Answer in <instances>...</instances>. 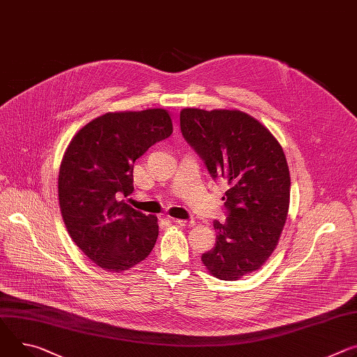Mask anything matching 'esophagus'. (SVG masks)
Here are the masks:
<instances>
[{"label":"esophagus","instance_id":"esophagus-1","mask_svg":"<svg viewBox=\"0 0 357 357\" xmlns=\"http://www.w3.org/2000/svg\"><path fill=\"white\" fill-rule=\"evenodd\" d=\"M172 220H174L175 223L181 225V226H192L193 223H195L192 219H172Z\"/></svg>","mask_w":357,"mask_h":357}]
</instances>
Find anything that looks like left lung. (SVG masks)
Instances as JSON below:
<instances>
[{
    "label": "left lung",
    "mask_w": 357,
    "mask_h": 357,
    "mask_svg": "<svg viewBox=\"0 0 357 357\" xmlns=\"http://www.w3.org/2000/svg\"><path fill=\"white\" fill-rule=\"evenodd\" d=\"M181 132L225 192L226 220H213L215 248L202 255L220 280L257 271L275 250L289 211L290 175L284 152L257 119L242 111L185 108Z\"/></svg>",
    "instance_id": "1"
}]
</instances>
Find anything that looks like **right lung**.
<instances>
[{"mask_svg": "<svg viewBox=\"0 0 357 357\" xmlns=\"http://www.w3.org/2000/svg\"><path fill=\"white\" fill-rule=\"evenodd\" d=\"M172 134L167 109L108 112L81 128L63 153L58 198L63 223L93 264L123 272L142 262L158 238V218L123 198L134 190V164Z\"/></svg>", "mask_w": 357, "mask_h": 357, "instance_id": "add662e5", "label": "right lung"}]
</instances>
